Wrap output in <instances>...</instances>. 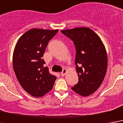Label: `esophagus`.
Here are the masks:
<instances>
[{
	"instance_id": "esophagus-1",
	"label": "esophagus",
	"mask_w": 123,
	"mask_h": 123,
	"mask_svg": "<svg viewBox=\"0 0 123 123\" xmlns=\"http://www.w3.org/2000/svg\"><path fill=\"white\" fill-rule=\"evenodd\" d=\"M67 72V70L65 69V68H63L62 70V72H61V75H62V76H65V74H66Z\"/></svg>"
}]
</instances>
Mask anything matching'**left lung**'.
Listing matches in <instances>:
<instances>
[{
    "label": "left lung",
    "mask_w": 123,
    "mask_h": 123,
    "mask_svg": "<svg viewBox=\"0 0 123 123\" xmlns=\"http://www.w3.org/2000/svg\"><path fill=\"white\" fill-rule=\"evenodd\" d=\"M61 33L72 40L76 48L75 64L78 83L72 90L82 96L93 94L106 75L108 59L100 38L88 27L65 29Z\"/></svg>",
    "instance_id": "obj_1"
}]
</instances>
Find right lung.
I'll return each instance as SVG.
<instances>
[{
  "mask_svg": "<svg viewBox=\"0 0 123 123\" xmlns=\"http://www.w3.org/2000/svg\"><path fill=\"white\" fill-rule=\"evenodd\" d=\"M58 29H31L18 39L13 56L15 75L24 90L34 97L51 91L56 77L51 74L43 59L49 42Z\"/></svg>",
  "mask_w": 123,
  "mask_h": 123,
  "instance_id": "right-lung-1",
  "label": "right lung"
}]
</instances>
